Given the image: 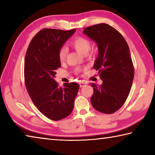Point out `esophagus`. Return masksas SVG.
Instances as JSON below:
<instances>
[{"mask_svg": "<svg viewBox=\"0 0 155 155\" xmlns=\"http://www.w3.org/2000/svg\"><path fill=\"white\" fill-rule=\"evenodd\" d=\"M79 85H80V87H85V86L87 85V83H86L85 81H81V82L79 83Z\"/></svg>", "mask_w": 155, "mask_h": 155, "instance_id": "esophagus-1", "label": "esophagus"}]
</instances>
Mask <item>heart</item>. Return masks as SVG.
Masks as SVG:
<instances>
[{"instance_id":"heart-1","label":"heart","mask_w":155,"mask_h":155,"mask_svg":"<svg viewBox=\"0 0 155 155\" xmlns=\"http://www.w3.org/2000/svg\"><path fill=\"white\" fill-rule=\"evenodd\" d=\"M71 44L72 46L74 47V48L76 51L82 54H87L91 46L90 41H89L87 39L83 38V37H77V38H76L72 41ZM66 48H65V47H61V48L59 49L58 53L59 61L61 62H64L65 58H66ZM76 71L77 72H80L81 69L79 68H78L76 69Z\"/></svg>"}]
</instances>
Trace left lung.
<instances>
[{"mask_svg":"<svg viewBox=\"0 0 155 155\" xmlns=\"http://www.w3.org/2000/svg\"><path fill=\"white\" fill-rule=\"evenodd\" d=\"M83 33L98 46V55L93 68L103 81L101 85L91 84V104L103 114H114L124 104L134 78L129 47L121 34L105 23L84 28Z\"/></svg>","mask_w":155,"mask_h":155,"instance_id":"obj_1","label":"left lung"}]
</instances>
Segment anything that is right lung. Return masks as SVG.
<instances>
[{
  "label": "right lung",
  "mask_w": 155,
  "mask_h": 155,
  "mask_svg": "<svg viewBox=\"0 0 155 155\" xmlns=\"http://www.w3.org/2000/svg\"><path fill=\"white\" fill-rule=\"evenodd\" d=\"M75 31L44 28L33 37L26 53L25 82L28 95L39 111L54 121L71 114L80 87L70 83L61 87L54 80L61 68L59 49Z\"/></svg>",
  "instance_id": "add662e5"
}]
</instances>
